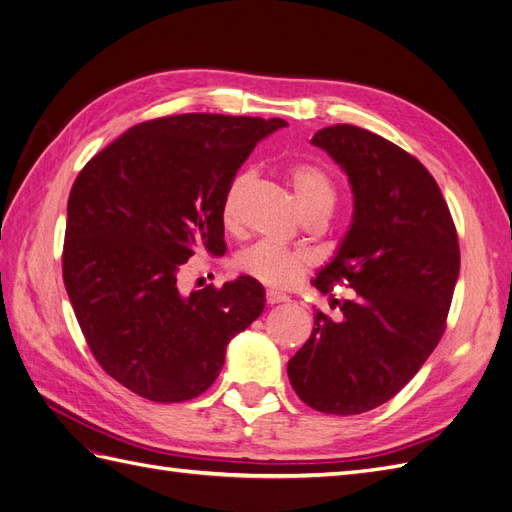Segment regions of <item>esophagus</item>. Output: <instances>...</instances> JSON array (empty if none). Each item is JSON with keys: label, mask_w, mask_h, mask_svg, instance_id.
<instances>
[{"label": "esophagus", "mask_w": 512, "mask_h": 512, "mask_svg": "<svg viewBox=\"0 0 512 512\" xmlns=\"http://www.w3.org/2000/svg\"><path fill=\"white\" fill-rule=\"evenodd\" d=\"M265 297H267V303H269V305H275V303H284V301H288V297H286L284 292H275V290H267Z\"/></svg>", "instance_id": "1"}]
</instances>
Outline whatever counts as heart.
<instances>
[{
	"label": "heart",
	"mask_w": 512,
	"mask_h": 512,
	"mask_svg": "<svg viewBox=\"0 0 512 512\" xmlns=\"http://www.w3.org/2000/svg\"><path fill=\"white\" fill-rule=\"evenodd\" d=\"M286 179L297 198L299 207L307 215H329L337 203V185L327 168L314 162H294L286 168ZM254 175L250 170L230 179L222 196L220 218L222 226L230 232L241 226V205L245 192L250 190ZM241 273L254 277L256 282L271 288H292L297 286L305 273L312 267V258L305 252L286 250L273 243H256L247 247L235 260Z\"/></svg>",
	"instance_id": "heart-1"
}]
</instances>
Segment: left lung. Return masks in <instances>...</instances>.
Wrapping results in <instances>:
<instances>
[{"label": "left lung", "mask_w": 512, "mask_h": 512, "mask_svg": "<svg viewBox=\"0 0 512 512\" xmlns=\"http://www.w3.org/2000/svg\"><path fill=\"white\" fill-rule=\"evenodd\" d=\"M312 143L346 170L354 194L350 230L314 280L344 320L316 312L314 331L288 361L294 393L324 414H363L395 397L446 329L459 277V239L429 170L386 138L350 126L322 128Z\"/></svg>", "instance_id": "obj_1"}]
</instances>
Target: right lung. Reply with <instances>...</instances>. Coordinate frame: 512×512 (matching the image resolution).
<instances>
[{"label": "right lung", "instance_id": "right-lung-1", "mask_svg": "<svg viewBox=\"0 0 512 512\" xmlns=\"http://www.w3.org/2000/svg\"><path fill=\"white\" fill-rule=\"evenodd\" d=\"M284 119L185 113L123 132L91 158L68 198L64 284L91 354L132 393L188 401L218 378L226 346L265 309L241 275L183 297L177 275L198 250L226 252L230 179Z\"/></svg>", "mask_w": 512, "mask_h": 512}]
</instances>
